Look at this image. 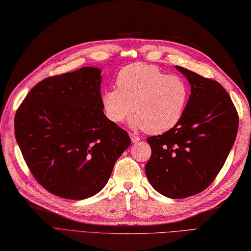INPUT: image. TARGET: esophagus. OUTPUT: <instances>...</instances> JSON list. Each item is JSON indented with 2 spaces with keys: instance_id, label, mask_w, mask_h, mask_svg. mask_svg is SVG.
Here are the masks:
<instances>
[{
  "instance_id": "34e87169",
  "label": "esophagus",
  "mask_w": 251,
  "mask_h": 251,
  "mask_svg": "<svg viewBox=\"0 0 251 251\" xmlns=\"http://www.w3.org/2000/svg\"><path fill=\"white\" fill-rule=\"evenodd\" d=\"M129 136H130V139H131V142L132 143H137L140 141V137L137 136L136 134H133V133H129Z\"/></svg>"
}]
</instances>
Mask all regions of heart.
Returning a JSON list of instances; mask_svg holds the SVG:
<instances>
[{
    "label": "heart",
    "mask_w": 251,
    "mask_h": 251,
    "mask_svg": "<svg viewBox=\"0 0 251 251\" xmlns=\"http://www.w3.org/2000/svg\"><path fill=\"white\" fill-rule=\"evenodd\" d=\"M116 82L117 88L106 90L101 98L111 122H123L132 111L129 123L133 129L161 134L181 120L189 100V86L181 77L136 63L121 70Z\"/></svg>",
    "instance_id": "b5f03b06"
}]
</instances>
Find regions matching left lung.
I'll return each instance as SVG.
<instances>
[{"mask_svg": "<svg viewBox=\"0 0 251 251\" xmlns=\"http://www.w3.org/2000/svg\"><path fill=\"white\" fill-rule=\"evenodd\" d=\"M191 95L181 120L147 139L152 154L145 167L150 184L168 198L196 195L220 172L236 140L239 118L223 86L181 67Z\"/></svg>", "mask_w": 251, "mask_h": 251, "instance_id": "1", "label": "left lung"}]
</instances>
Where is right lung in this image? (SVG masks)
<instances>
[{
    "instance_id": "obj_1",
    "label": "right lung",
    "mask_w": 251,
    "mask_h": 251,
    "mask_svg": "<svg viewBox=\"0 0 251 251\" xmlns=\"http://www.w3.org/2000/svg\"><path fill=\"white\" fill-rule=\"evenodd\" d=\"M101 69L49 77L24 99L14 133L34 178L61 198L81 200L106 185L128 133L104 115Z\"/></svg>"
}]
</instances>
